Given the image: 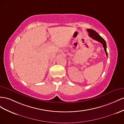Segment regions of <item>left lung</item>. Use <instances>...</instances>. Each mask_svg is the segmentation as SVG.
<instances>
[{
    "label": "left lung",
    "mask_w": 124,
    "mask_h": 124,
    "mask_svg": "<svg viewBox=\"0 0 124 124\" xmlns=\"http://www.w3.org/2000/svg\"><path fill=\"white\" fill-rule=\"evenodd\" d=\"M87 31L89 33V36L91 37L93 39L98 41V42H100L101 44L103 45V47L104 48V51L106 53V55L108 56V53L107 51V44L104 39L100 36L99 34L97 32H96L95 31L91 30V29H87Z\"/></svg>",
    "instance_id": "1"
}]
</instances>
